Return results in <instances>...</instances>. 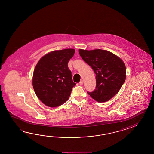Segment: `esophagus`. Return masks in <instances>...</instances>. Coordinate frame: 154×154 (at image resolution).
<instances>
[{
	"instance_id": "obj_1",
	"label": "esophagus",
	"mask_w": 154,
	"mask_h": 154,
	"mask_svg": "<svg viewBox=\"0 0 154 154\" xmlns=\"http://www.w3.org/2000/svg\"><path fill=\"white\" fill-rule=\"evenodd\" d=\"M83 82H84L83 81H82V80H81L80 82H79V84H80V85H82V84H83Z\"/></svg>"
}]
</instances>
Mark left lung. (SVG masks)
Returning a JSON list of instances; mask_svg holds the SVG:
<instances>
[{"label":"left lung","mask_w":154,"mask_h":154,"mask_svg":"<svg viewBox=\"0 0 154 154\" xmlns=\"http://www.w3.org/2000/svg\"><path fill=\"white\" fill-rule=\"evenodd\" d=\"M82 59L96 74V88L87 92L98 102L108 101L116 95L126 78L125 63L118 57L108 51L79 49Z\"/></svg>","instance_id":"obj_1"}]
</instances>
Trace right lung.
Returning a JSON list of instances; mask_svg holds the SVG:
<instances>
[{"label":"right lung","instance_id":"add662e5","mask_svg":"<svg viewBox=\"0 0 154 154\" xmlns=\"http://www.w3.org/2000/svg\"><path fill=\"white\" fill-rule=\"evenodd\" d=\"M75 49L54 51L42 57L33 72V88L45 105L56 107L69 98L76 83L72 81L68 63Z\"/></svg>","mask_w":154,"mask_h":154}]
</instances>
